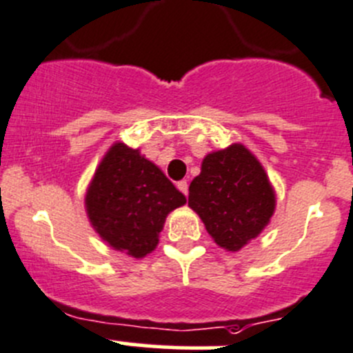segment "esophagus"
Wrapping results in <instances>:
<instances>
[{
    "label": "esophagus",
    "instance_id": "esophagus-1",
    "mask_svg": "<svg viewBox=\"0 0 353 353\" xmlns=\"http://www.w3.org/2000/svg\"><path fill=\"white\" fill-rule=\"evenodd\" d=\"M176 187H178V190L181 192V194H185V195L188 194V183H187V180H181V181H178V183H176Z\"/></svg>",
    "mask_w": 353,
    "mask_h": 353
}]
</instances>
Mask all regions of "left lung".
Returning a JSON list of instances; mask_svg holds the SVG:
<instances>
[{
    "label": "left lung",
    "mask_w": 353,
    "mask_h": 353,
    "mask_svg": "<svg viewBox=\"0 0 353 353\" xmlns=\"http://www.w3.org/2000/svg\"><path fill=\"white\" fill-rule=\"evenodd\" d=\"M188 205L216 245L239 252L270 225L276 194L259 159L243 144L212 151L190 181Z\"/></svg>",
    "instance_id": "obj_1"
}]
</instances>
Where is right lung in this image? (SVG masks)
<instances>
[{
	"label": "right lung",
	"instance_id": "right-lung-1",
	"mask_svg": "<svg viewBox=\"0 0 353 353\" xmlns=\"http://www.w3.org/2000/svg\"><path fill=\"white\" fill-rule=\"evenodd\" d=\"M185 195L139 149L114 142L85 192L94 232L113 250L142 259L158 247L166 216Z\"/></svg>",
	"mask_w": 353,
	"mask_h": 353
}]
</instances>
